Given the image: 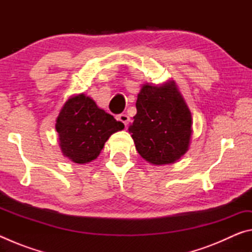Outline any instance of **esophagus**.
Wrapping results in <instances>:
<instances>
[{
  "label": "esophagus",
  "instance_id": "esophagus-1",
  "mask_svg": "<svg viewBox=\"0 0 252 252\" xmlns=\"http://www.w3.org/2000/svg\"><path fill=\"white\" fill-rule=\"evenodd\" d=\"M118 120H120L123 123V125L126 126L127 123H129V121H130V118H129V116H127V114L121 113V114H119V116H118Z\"/></svg>",
  "mask_w": 252,
  "mask_h": 252
}]
</instances>
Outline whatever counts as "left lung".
Listing matches in <instances>:
<instances>
[{
    "mask_svg": "<svg viewBox=\"0 0 252 252\" xmlns=\"http://www.w3.org/2000/svg\"><path fill=\"white\" fill-rule=\"evenodd\" d=\"M129 131L135 149L153 164L173 163L189 148L192 118L174 83L143 85Z\"/></svg>",
    "mask_w": 252,
    "mask_h": 252,
    "instance_id": "left-lung-1",
    "label": "left lung"
}]
</instances>
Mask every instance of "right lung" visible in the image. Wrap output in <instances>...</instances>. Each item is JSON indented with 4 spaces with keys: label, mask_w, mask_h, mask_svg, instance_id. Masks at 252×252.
Returning <instances> with one entry per match:
<instances>
[{
    "label": "right lung",
    "mask_w": 252,
    "mask_h": 252,
    "mask_svg": "<svg viewBox=\"0 0 252 252\" xmlns=\"http://www.w3.org/2000/svg\"><path fill=\"white\" fill-rule=\"evenodd\" d=\"M123 127L122 122L84 94L67 100L55 125L63 155L75 163L94 160L110 135Z\"/></svg>",
    "instance_id": "right-lung-1"
}]
</instances>
